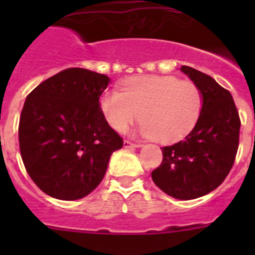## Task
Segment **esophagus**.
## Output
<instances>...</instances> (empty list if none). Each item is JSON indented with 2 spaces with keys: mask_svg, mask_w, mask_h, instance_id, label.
I'll return each instance as SVG.
<instances>
[{
  "mask_svg": "<svg viewBox=\"0 0 255 255\" xmlns=\"http://www.w3.org/2000/svg\"><path fill=\"white\" fill-rule=\"evenodd\" d=\"M124 147L125 148H140L141 144L132 143V141H130V140H125L124 141Z\"/></svg>",
  "mask_w": 255,
  "mask_h": 255,
  "instance_id": "1",
  "label": "esophagus"
}]
</instances>
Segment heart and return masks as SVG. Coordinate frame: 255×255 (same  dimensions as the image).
I'll return each instance as SVG.
<instances>
[{
	"instance_id": "b5f03b06",
	"label": "heart",
	"mask_w": 255,
	"mask_h": 255,
	"mask_svg": "<svg viewBox=\"0 0 255 255\" xmlns=\"http://www.w3.org/2000/svg\"><path fill=\"white\" fill-rule=\"evenodd\" d=\"M100 107L115 131L125 132L140 119L143 136L173 143L198 123L203 96L197 84L175 76H138L125 82L121 92H105Z\"/></svg>"
}]
</instances>
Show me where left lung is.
<instances>
[{"mask_svg": "<svg viewBox=\"0 0 255 255\" xmlns=\"http://www.w3.org/2000/svg\"><path fill=\"white\" fill-rule=\"evenodd\" d=\"M180 70L200 89L203 108L184 140L161 148L163 159L152 180L170 197L189 200L213 191L229 175L239 148L240 117L231 93L215 79L193 67Z\"/></svg>", "mask_w": 255, "mask_h": 255, "instance_id": "obj_1", "label": "left lung"}]
</instances>
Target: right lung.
I'll return each mask as SVG.
<instances>
[{"label": "right lung", "instance_id": "add662e5", "mask_svg": "<svg viewBox=\"0 0 255 255\" xmlns=\"http://www.w3.org/2000/svg\"><path fill=\"white\" fill-rule=\"evenodd\" d=\"M103 74L71 67L40 83L26 97L19 123L20 154L35 185L49 197H85L105 177L124 140L108 125L100 97Z\"/></svg>", "mask_w": 255, "mask_h": 255}]
</instances>
